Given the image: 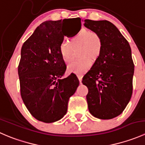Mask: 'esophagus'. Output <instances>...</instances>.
<instances>
[{"mask_svg": "<svg viewBox=\"0 0 145 145\" xmlns=\"http://www.w3.org/2000/svg\"><path fill=\"white\" fill-rule=\"evenodd\" d=\"M77 77H78V80H79L80 83H81L82 78H83V76H82V75H78V76H77Z\"/></svg>", "mask_w": 145, "mask_h": 145, "instance_id": "esophagus-1", "label": "esophagus"}]
</instances>
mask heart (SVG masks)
Wrapping results in <instances>:
<instances>
[{
	"label": "heart",
	"mask_w": 145,
	"mask_h": 145,
	"mask_svg": "<svg viewBox=\"0 0 145 145\" xmlns=\"http://www.w3.org/2000/svg\"><path fill=\"white\" fill-rule=\"evenodd\" d=\"M81 48L80 57L82 59L74 60L69 64L67 70L70 73L84 74L92 66V60L100 57L103 49V40L97 33L86 29H82L78 34L70 39V43L64 40L59 45V53L64 62H69L72 58L74 49Z\"/></svg>",
	"instance_id": "heart-1"
}]
</instances>
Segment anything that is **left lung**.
Masks as SVG:
<instances>
[{
	"label": "left lung",
	"mask_w": 145,
	"mask_h": 145,
	"mask_svg": "<svg viewBox=\"0 0 145 145\" xmlns=\"http://www.w3.org/2000/svg\"><path fill=\"white\" fill-rule=\"evenodd\" d=\"M84 26L103 40L102 53L83 76L90 113L100 119L121 114L131 98L134 64L131 48L119 30L106 20H84Z\"/></svg>",
	"instance_id": "8db88e82"
}]
</instances>
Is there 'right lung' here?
Segmentation results:
<instances>
[{
    "label": "right lung",
    "mask_w": 145,
    "mask_h": 145,
    "mask_svg": "<svg viewBox=\"0 0 145 145\" xmlns=\"http://www.w3.org/2000/svg\"><path fill=\"white\" fill-rule=\"evenodd\" d=\"M78 20L80 25L75 23ZM81 27L78 17L44 22L22 47L18 66L20 93L27 109L39 121L55 122L67 114L69 97L79 81L74 74L62 78L67 67L59 45L64 36L78 33Z\"/></svg>",
    "instance_id": "1"
}]
</instances>
